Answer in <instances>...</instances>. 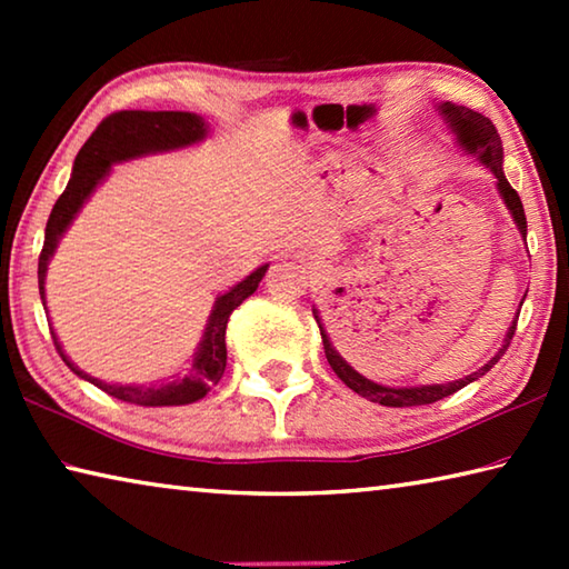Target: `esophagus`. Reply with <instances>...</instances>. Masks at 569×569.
<instances>
[{
  "mask_svg": "<svg viewBox=\"0 0 569 569\" xmlns=\"http://www.w3.org/2000/svg\"><path fill=\"white\" fill-rule=\"evenodd\" d=\"M296 258H298V261H301V263H311V256H308V253H296Z\"/></svg>",
  "mask_w": 569,
  "mask_h": 569,
  "instance_id": "esophagus-1",
  "label": "esophagus"
}]
</instances>
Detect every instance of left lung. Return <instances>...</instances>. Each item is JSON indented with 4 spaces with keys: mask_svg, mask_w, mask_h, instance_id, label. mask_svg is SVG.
Listing matches in <instances>:
<instances>
[{
    "mask_svg": "<svg viewBox=\"0 0 569 569\" xmlns=\"http://www.w3.org/2000/svg\"><path fill=\"white\" fill-rule=\"evenodd\" d=\"M439 114L447 120L449 130L455 132V138L459 142V148L467 152V156H475L481 166H487L489 170L495 172L497 178V190L499 196H502L505 206L509 213H512L515 223L519 228V236L527 238V218H525V208H522V200H519L517 190L509 186V180L505 178V170H502V160H505V150H502V140H499V132L492 124V120L485 118L481 112H475L465 108V104H451V102H441L439 104ZM313 319L319 323L321 329V339H323V351H326V359H329L331 369L336 371V377H339L346 387L353 389L359 397L369 399V401H377L381 407H421V403H435L445 397H451V393L465 389L467 383L477 381L479 377H485V373L492 369V366L502 359V353L507 351L509 341H512L515 329H517V319L509 326V331L505 336V343L502 349H499L492 359H489L481 369L471 371L469 377L459 379V381H447V383H427V387H381V383L371 381L361 377L359 371L349 366V361L343 359V356L333 349V343L329 339V333H326L323 323H321V316L319 311L313 308Z\"/></svg>",
    "mask_w": 569,
    "mask_h": 569,
    "instance_id": "1",
    "label": "left lung"
}]
</instances>
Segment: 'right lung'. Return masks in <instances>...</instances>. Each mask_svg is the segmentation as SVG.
<instances>
[{
    "mask_svg": "<svg viewBox=\"0 0 569 569\" xmlns=\"http://www.w3.org/2000/svg\"><path fill=\"white\" fill-rule=\"evenodd\" d=\"M208 134V122L196 112H172V110H160V112H148V110H122L112 112L110 118H104L98 130L90 134V140L84 142L77 152L74 166H72V178L67 182V188L50 213L44 228V246L40 253V266H37V278H40V296L42 306L44 301V276L47 266H50V258L54 256V248L64 236V230L70 228L74 216L80 213L94 188L108 178L110 168L114 162H124L132 158L152 156V152H168L178 148L196 146ZM268 271V263L256 268L253 273L246 276L243 281L236 283L230 291L216 298L213 311L208 316L203 341L198 343V351L192 356L190 373L176 381H158L150 383V387H128V383H108L84 373L80 366L70 361V356L62 351L60 341L52 331V341L60 351L62 361L70 366L77 377L94 383V387L102 389L110 397L138 403V407H182V403H192L203 399L206 393L216 387L226 371V329L228 319L236 308L246 301L248 296L256 293L258 283L263 281Z\"/></svg>",
    "mask_w": 569,
    "mask_h": 569,
    "instance_id": "1",
    "label": "right lung"
}]
</instances>
